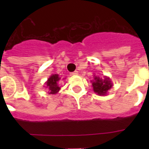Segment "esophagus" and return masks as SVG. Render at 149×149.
I'll return each mask as SVG.
<instances>
[{"instance_id":"34e87169","label":"esophagus","mask_w":149,"mask_h":149,"mask_svg":"<svg viewBox=\"0 0 149 149\" xmlns=\"http://www.w3.org/2000/svg\"><path fill=\"white\" fill-rule=\"evenodd\" d=\"M78 74V72H77V71H74V72H71L70 74L71 75H76V74Z\"/></svg>"}]
</instances>
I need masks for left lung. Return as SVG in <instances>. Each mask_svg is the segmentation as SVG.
<instances>
[{"label": "left lung", "mask_w": 149, "mask_h": 149, "mask_svg": "<svg viewBox=\"0 0 149 149\" xmlns=\"http://www.w3.org/2000/svg\"><path fill=\"white\" fill-rule=\"evenodd\" d=\"M111 81L107 77H104V80L100 79L99 77H95V81L93 82V90L99 95H104L107 93V91L112 87Z\"/></svg>", "instance_id": "1"}]
</instances>
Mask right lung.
<instances>
[{
  "label": "right lung",
  "instance_id": "add662e5",
  "mask_svg": "<svg viewBox=\"0 0 149 149\" xmlns=\"http://www.w3.org/2000/svg\"><path fill=\"white\" fill-rule=\"evenodd\" d=\"M60 77L58 74H53L48 78V81L46 83L47 86L49 89V94H56L60 89L58 86V82L60 81Z\"/></svg>",
  "mask_w": 149,
  "mask_h": 149
}]
</instances>
